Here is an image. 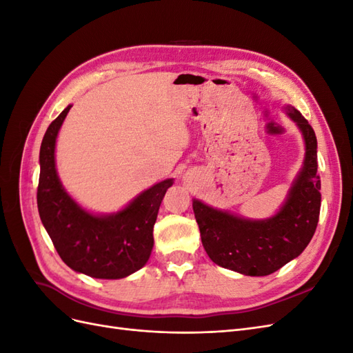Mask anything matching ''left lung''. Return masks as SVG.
Returning <instances> with one entry per match:
<instances>
[{"instance_id":"left-lung-1","label":"left lung","mask_w":353,"mask_h":353,"mask_svg":"<svg viewBox=\"0 0 353 353\" xmlns=\"http://www.w3.org/2000/svg\"><path fill=\"white\" fill-rule=\"evenodd\" d=\"M288 114L301 128L306 157L287 201L275 216L250 221L193 201L203 248L216 265L244 275L263 276L297 258L314 237L321 208V179L316 163V137L294 108Z\"/></svg>"}]
</instances>
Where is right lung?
Masks as SVG:
<instances>
[{
  "label": "right lung",
  "instance_id": "1",
  "mask_svg": "<svg viewBox=\"0 0 353 353\" xmlns=\"http://www.w3.org/2000/svg\"><path fill=\"white\" fill-rule=\"evenodd\" d=\"M72 105L48 126L39 150L38 212L54 248L69 268L94 279L117 280L145 265L153 249V227L172 179L145 190L116 215L95 216L63 190L54 162L56 138Z\"/></svg>",
  "mask_w": 353,
  "mask_h": 353
}]
</instances>
